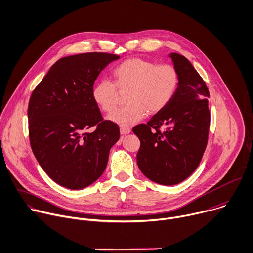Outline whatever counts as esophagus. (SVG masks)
I'll return each mask as SVG.
<instances>
[{
    "instance_id": "34e87169",
    "label": "esophagus",
    "mask_w": 253,
    "mask_h": 253,
    "mask_svg": "<svg viewBox=\"0 0 253 253\" xmlns=\"http://www.w3.org/2000/svg\"><path fill=\"white\" fill-rule=\"evenodd\" d=\"M120 131H121L122 135H126V134H128L130 132V129L129 128H126V127H121Z\"/></svg>"
}]
</instances>
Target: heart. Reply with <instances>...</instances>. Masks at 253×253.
Instances as JSON below:
<instances>
[{"instance_id": "1", "label": "heart", "mask_w": 253, "mask_h": 253, "mask_svg": "<svg viewBox=\"0 0 253 253\" xmlns=\"http://www.w3.org/2000/svg\"><path fill=\"white\" fill-rule=\"evenodd\" d=\"M115 84L102 80L91 89L94 104L105 113H112L118 100V89L128 90L126 106L115 111L108 120L121 127L128 128L141 121L147 114L163 111L174 96L178 87L177 70L169 64L158 65L140 58L128 59L113 72Z\"/></svg>"}]
</instances>
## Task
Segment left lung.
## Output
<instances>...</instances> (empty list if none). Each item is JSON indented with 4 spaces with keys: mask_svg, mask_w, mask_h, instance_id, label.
Segmentation results:
<instances>
[{
    "mask_svg": "<svg viewBox=\"0 0 253 253\" xmlns=\"http://www.w3.org/2000/svg\"><path fill=\"white\" fill-rule=\"evenodd\" d=\"M169 57L179 76L174 96L146 125L132 128L140 140L138 169L163 185L177 184L196 169L207 147L211 122L206 83L185 57L177 53Z\"/></svg>",
    "mask_w": 253,
    "mask_h": 253,
    "instance_id": "obj_1",
    "label": "left lung"
}]
</instances>
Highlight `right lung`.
I'll list each match as a JSON object with an SVG mask.
<instances>
[{
    "label": "right lung",
    "mask_w": 253,
    "mask_h": 253,
    "mask_svg": "<svg viewBox=\"0 0 253 253\" xmlns=\"http://www.w3.org/2000/svg\"><path fill=\"white\" fill-rule=\"evenodd\" d=\"M120 57L106 53L69 56L56 62L35 88L28 108L33 153L58 184L83 189L107 168L120 138L116 124L103 121L91 97L94 81ZM93 133H87L91 126Z\"/></svg>",
    "instance_id": "obj_1"
}]
</instances>
